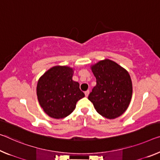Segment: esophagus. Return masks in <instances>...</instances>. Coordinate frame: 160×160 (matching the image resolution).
<instances>
[{
  "label": "esophagus",
  "mask_w": 160,
  "mask_h": 160,
  "mask_svg": "<svg viewBox=\"0 0 160 160\" xmlns=\"http://www.w3.org/2000/svg\"><path fill=\"white\" fill-rule=\"evenodd\" d=\"M84 94H85V96L86 97H88V94H89V90H87V91H86V92H84Z\"/></svg>",
  "instance_id": "1"
}]
</instances>
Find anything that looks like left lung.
Listing matches in <instances>:
<instances>
[{
  "label": "left lung",
  "instance_id": "obj_1",
  "mask_svg": "<svg viewBox=\"0 0 160 160\" xmlns=\"http://www.w3.org/2000/svg\"><path fill=\"white\" fill-rule=\"evenodd\" d=\"M97 79L88 99L102 117L115 119L126 111L132 96L129 73L114 61H101L92 67Z\"/></svg>",
  "mask_w": 160,
  "mask_h": 160
}]
</instances>
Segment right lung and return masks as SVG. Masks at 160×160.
<instances>
[{
  "label": "right lung",
  "mask_w": 160,
  "mask_h": 160,
  "mask_svg": "<svg viewBox=\"0 0 160 160\" xmlns=\"http://www.w3.org/2000/svg\"><path fill=\"white\" fill-rule=\"evenodd\" d=\"M73 71L68 66H54L39 79L36 93L43 111L54 119H63L74 110L84 97L79 83L72 80Z\"/></svg>",
  "instance_id": "1"
}]
</instances>
